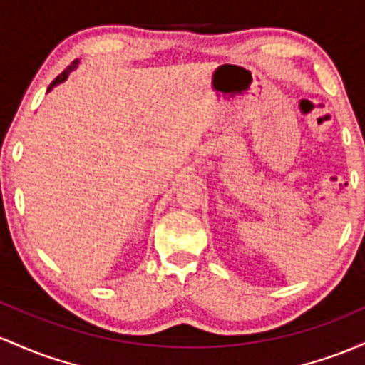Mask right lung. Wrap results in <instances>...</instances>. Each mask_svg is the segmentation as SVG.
Wrapping results in <instances>:
<instances>
[{"label":"right lung","mask_w":365,"mask_h":365,"mask_svg":"<svg viewBox=\"0 0 365 365\" xmlns=\"http://www.w3.org/2000/svg\"><path fill=\"white\" fill-rule=\"evenodd\" d=\"M78 66H79V60H78V58H76V60H74V62H72V63H71V66H69V67H67V69L62 72V74H60V76H57V79H55V81H51V85H50V86H48V90H46V91H51V90H53V88H55V86H57V85H60V83H63V81H66V79H67V78H69V74H71V72H72V71H74V69H76V67H78Z\"/></svg>","instance_id":"right-lung-1"}]
</instances>
